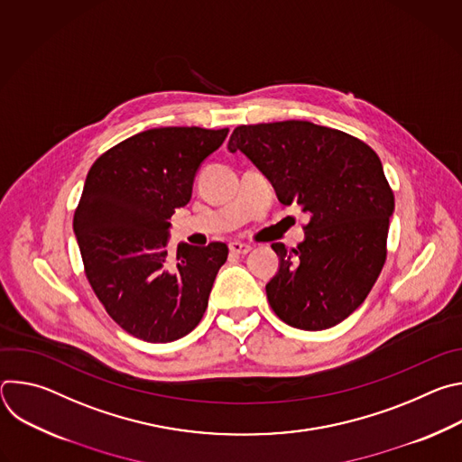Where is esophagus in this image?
Listing matches in <instances>:
<instances>
[{
	"label": "esophagus",
	"instance_id": "34e87169",
	"mask_svg": "<svg viewBox=\"0 0 462 462\" xmlns=\"http://www.w3.org/2000/svg\"><path fill=\"white\" fill-rule=\"evenodd\" d=\"M228 248H230V252L232 254H237V255H245V254H248L250 252V245H246V243H241V241H232L230 245H228Z\"/></svg>",
	"mask_w": 462,
	"mask_h": 462
}]
</instances>
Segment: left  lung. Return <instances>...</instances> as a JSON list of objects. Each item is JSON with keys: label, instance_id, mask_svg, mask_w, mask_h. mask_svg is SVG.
I'll return each mask as SVG.
<instances>
[{"label": "left lung", "instance_id": "8db88e82", "mask_svg": "<svg viewBox=\"0 0 462 462\" xmlns=\"http://www.w3.org/2000/svg\"><path fill=\"white\" fill-rule=\"evenodd\" d=\"M310 219L296 248L273 243V310L303 331L335 327L367 298L385 261L394 197L378 155L344 131L307 120L237 125L228 141Z\"/></svg>", "mask_w": 462, "mask_h": 462}]
</instances>
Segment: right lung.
I'll list each match as a JSON object with an SVG mask.
<instances>
[{"instance_id":"add662e5","label":"right lung","mask_w":462,"mask_h":462,"mask_svg":"<svg viewBox=\"0 0 462 462\" xmlns=\"http://www.w3.org/2000/svg\"><path fill=\"white\" fill-rule=\"evenodd\" d=\"M228 127H153L122 141L91 166L73 228L86 276L107 314L144 342L186 337L201 321L228 257L225 243L166 250L170 217L191 199L201 162Z\"/></svg>"}]
</instances>
